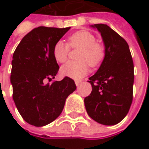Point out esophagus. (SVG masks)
Instances as JSON below:
<instances>
[{
	"label": "esophagus",
	"instance_id": "1",
	"mask_svg": "<svg viewBox=\"0 0 149 149\" xmlns=\"http://www.w3.org/2000/svg\"><path fill=\"white\" fill-rule=\"evenodd\" d=\"M75 84H76L77 87H78V86L81 84V81H76V82H75Z\"/></svg>",
	"mask_w": 149,
	"mask_h": 149
}]
</instances>
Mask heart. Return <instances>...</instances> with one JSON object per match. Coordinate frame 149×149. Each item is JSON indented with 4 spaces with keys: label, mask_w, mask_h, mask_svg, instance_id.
<instances>
[{
    "label": "heart",
    "mask_w": 149,
    "mask_h": 149,
    "mask_svg": "<svg viewBox=\"0 0 149 149\" xmlns=\"http://www.w3.org/2000/svg\"><path fill=\"white\" fill-rule=\"evenodd\" d=\"M68 45L72 48H80L77 55L79 61H69L60 68V74L72 79H80L89 72L91 66L97 65L104 58V46L96 41V37L90 32L82 30L69 37ZM62 40L56 42L53 47V58L58 63L65 62L67 58L69 46Z\"/></svg>",
    "instance_id": "1"
}]
</instances>
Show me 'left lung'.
<instances>
[{
    "instance_id": "obj_1",
    "label": "left lung",
    "mask_w": 149,
    "mask_h": 149,
    "mask_svg": "<svg viewBox=\"0 0 149 149\" xmlns=\"http://www.w3.org/2000/svg\"><path fill=\"white\" fill-rule=\"evenodd\" d=\"M101 33L104 58L97 72L89 79L92 86L84 98L86 111L100 124L115 125L128 114L133 100L134 64L128 43L109 26H91Z\"/></svg>"
}]
</instances>
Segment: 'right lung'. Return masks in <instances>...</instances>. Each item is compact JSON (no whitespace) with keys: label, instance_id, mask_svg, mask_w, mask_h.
Returning a JSON list of instances; mask_svg holds the SVG:
<instances>
[{"label":"right lung","instance_id":"1","mask_svg":"<svg viewBox=\"0 0 149 149\" xmlns=\"http://www.w3.org/2000/svg\"><path fill=\"white\" fill-rule=\"evenodd\" d=\"M39 26L28 33L16 47L12 60L10 82L13 99L22 118L42 127L61 114L67 97L76 90L74 81L65 77L52 81L58 71L53 47L70 29Z\"/></svg>","mask_w":149,"mask_h":149}]
</instances>
